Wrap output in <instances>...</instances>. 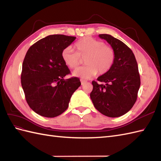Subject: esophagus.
Masks as SVG:
<instances>
[{
	"instance_id": "1",
	"label": "esophagus",
	"mask_w": 161,
	"mask_h": 161,
	"mask_svg": "<svg viewBox=\"0 0 161 161\" xmlns=\"http://www.w3.org/2000/svg\"><path fill=\"white\" fill-rule=\"evenodd\" d=\"M80 82H81V85H84L85 83H86V80L81 79V80H80Z\"/></svg>"
}]
</instances>
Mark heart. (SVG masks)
Masks as SVG:
<instances>
[{"label":"heart","instance_id":"obj_1","mask_svg":"<svg viewBox=\"0 0 161 161\" xmlns=\"http://www.w3.org/2000/svg\"><path fill=\"white\" fill-rule=\"evenodd\" d=\"M75 52L71 47L62 51V59L64 64L71 69H75L85 58L86 65L73 72V75L89 79L99 72L106 74L113 66L115 54L113 48L104 45V43L91 37H85L75 45Z\"/></svg>","mask_w":161,"mask_h":161}]
</instances>
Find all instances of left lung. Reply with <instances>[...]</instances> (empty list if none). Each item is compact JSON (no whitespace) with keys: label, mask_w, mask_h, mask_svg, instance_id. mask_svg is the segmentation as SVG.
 Segmentation results:
<instances>
[{"label":"left lung","mask_w":161,"mask_h":161,"mask_svg":"<svg viewBox=\"0 0 161 161\" xmlns=\"http://www.w3.org/2000/svg\"><path fill=\"white\" fill-rule=\"evenodd\" d=\"M113 48L115 58L111 69L97 78L104 82H92L90 97L95 108L110 118H117L128 112L137 99L140 86L138 67L135 56L124 42L108 34H100Z\"/></svg>","instance_id":"obj_1"}]
</instances>
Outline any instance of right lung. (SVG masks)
Segmentation results:
<instances>
[{"label":"right lung","instance_id":"right-lung-1","mask_svg":"<svg viewBox=\"0 0 161 161\" xmlns=\"http://www.w3.org/2000/svg\"><path fill=\"white\" fill-rule=\"evenodd\" d=\"M76 37L50 35L27 50L21 72V85L27 103L36 114L54 118L64 112L71 96L81 83L79 78L64 79L70 70L62 53Z\"/></svg>","mask_w":161,"mask_h":161}]
</instances>
